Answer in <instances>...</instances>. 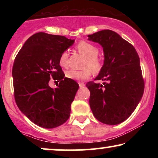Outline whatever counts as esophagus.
<instances>
[{
  "label": "esophagus",
  "instance_id": "34e87169",
  "mask_svg": "<svg viewBox=\"0 0 158 158\" xmlns=\"http://www.w3.org/2000/svg\"><path fill=\"white\" fill-rule=\"evenodd\" d=\"M79 87H80V88H83V87L85 86V85L84 84V83H82V82H79Z\"/></svg>",
  "mask_w": 158,
  "mask_h": 158
}]
</instances>
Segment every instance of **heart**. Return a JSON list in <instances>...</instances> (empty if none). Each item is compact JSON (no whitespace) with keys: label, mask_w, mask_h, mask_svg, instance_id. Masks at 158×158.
<instances>
[{"label":"heart","mask_w":158,"mask_h":158,"mask_svg":"<svg viewBox=\"0 0 158 158\" xmlns=\"http://www.w3.org/2000/svg\"><path fill=\"white\" fill-rule=\"evenodd\" d=\"M77 50L85 58L83 64V68L85 69L81 70H76L73 69L67 70L65 73L66 77L73 80H86L90 78L91 71L94 73L100 71L102 67V61L97 56L99 49L97 46L88 41H81L77 45ZM68 51L61 52L59 59L60 66L67 68L68 66Z\"/></svg>","instance_id":"b5f03b06"}]
</instances>
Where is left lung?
I'll return each mask as SVG.
<instances>
[{
    "label": "left lung",
    "instance_id": "left-lung-1",
    "mask_svg": "<svg viewBox=\"0 0 158 158\" xmlns=\"http://www.w3.org/2000/svg\"><path fill=\"white\" fill-rule=\"evenodd\" d=\"M88 37L100 44L104 52V63L95 80L107 81L86 85L90 109L99 122L119 124L133 113L144 91L139 56L130 43L112 30H101Z\"/></svg>",
    "mask_w": 158,
    "mask_h": 158
}]
</instances>
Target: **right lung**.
<instances>
[{
	"instance_id": "right-lung-1",
	"label": "right lung",
	"mask_w": 158,
	"mask_h": 158,
	"mask_svg": "<svg viewBox=\"0 0 158 158\" xmlns=\"http://www.w3.org/2000/svg\"><path fill=\"white\" fill-rule=\"evenodd\" d=\"M74 41L62 35L38 32L27 40L14 61L12 73L16 104L40 127L56 128L70 117L79 85L64 77L59 59ZM50 77L60 81L57 88L49 87Z\"/></svg>"
}]
</instances>
